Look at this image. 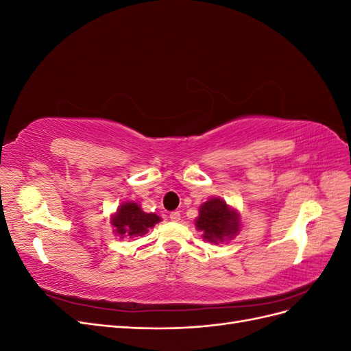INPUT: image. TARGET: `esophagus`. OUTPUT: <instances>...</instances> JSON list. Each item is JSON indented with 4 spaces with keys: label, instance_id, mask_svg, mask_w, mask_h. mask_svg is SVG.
Segmentation results:
<instances>
[{
    "label": "esophagus",
    "instance_id": "obj_1",
    "mask_svg": "<svg viewBox=\"0 0 351 351\" xmlns=\"http://www.w3.org/2000/svg\"><path fill=\"white\" fill-rule=\"evenodd\" d=\"M169 219L174 221V222L180 221V212H178V210H174V212H171V214H169Z\"/></svg>",
    "mask_w": 351,
    "mask_h": 351
}]
</instances>
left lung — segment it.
<instances>
[{"label": "left lung", "mask_w": 351, "mask_h": 351, "mask_svg": "<svg viewBox=\"0 0 351 351\" xmlns=\"http://www.w3.org/2000/svg\"><path fill=\"white\" fill-rule=\"evenodd\" d=\"M240 218L237 210L231 209L219 197L209 199L199 209L196 228L204 231V239L218 244V241L231 240L237 234Z\"/></svg>", "instance_id": "8db88e82"}]
</instances>
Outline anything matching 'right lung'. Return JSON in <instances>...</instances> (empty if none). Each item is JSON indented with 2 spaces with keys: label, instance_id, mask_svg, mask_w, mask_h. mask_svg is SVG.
Wrapping results in <instances>:
<instances>
[{
  "label": "right lung",
  "instance_id": "add662e5",
  "mask_svg": "<svg viewBox=\"0 0 351 351\" xmlns=\"http://www.w3.org/2000/svg\"><path fill=\"white\" fill-rule=\"evenodd\" d=\"M159 221H161V218L156 214H152V212L146 214L134 202H125V204L119 206V209L112 215L111 224L120 239H133L146 234L149 228L158 224Z\"/></svg>",
  "mask_w": 351,
  "mask_h": 351
}]
</instances>
